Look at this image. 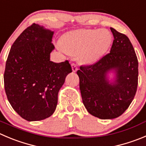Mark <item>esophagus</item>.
Listing matches in <instances>:
<instances>
[{"label": "esophagus", "mask_w": 146, "mask_h": 146, "mask_svg": "<svg viewBox=\"0 0 146 146\" xmlns=\"http://www.w3.org/2000/svg\"><path fill=\"white\" fill-rule=\"evenodd\" d=\"M72 71H73L74 72H77V65L75 63L72 64Z\"/></svg>", "instance_id": "34e87169"}]
</instances>
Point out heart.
<instances>
[{
    "label": "heart",
    "instance_id": "heart-1",
    "mask_svg": "<svg viewBox=\"0 0 146 146\" xmlns=\"http://www.w3.org/2000/svg\"><path fill=\"white\" fill-rule=\"evenodd\" d=\"M112 40V34L106 29H81L65 34L60 44L66 53L79 54L82 62L92 64L105 54Z\"/></svg>",
    "mask_w": 146,
    "mask_h": 146
}]
</instances>
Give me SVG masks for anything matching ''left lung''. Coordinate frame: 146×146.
<instances>
[{
    "instance_id": "obj_1",
    "label": "left lung",
    "mask_w": 146,
    "mask_h": 146,
    "mask_svg": "<svg viewBox=\"0 0 146 146\" xmlns=\"http://www.w3.org/2000/svg\"><path fill=\"white\" fill-rule=\"evenodd\" d=\"M110 30L114 36L110 52L77 72L84 107L92 115L104 120L116 118L128 108L138 80V58L131 42L125 34ZM112 70L116 79L110 83L107 73Z\"/></svg>"
}]
</instances>
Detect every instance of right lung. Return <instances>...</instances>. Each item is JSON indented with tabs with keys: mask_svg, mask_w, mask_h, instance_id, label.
Returning <instances> with one entry per match:
<instances>
[{
	"mask_svg": "<svg viewBox=\"0 0 146 146\" xmlns=\"http://www.w3.org/2000/svg\"><path fill=\"white\" fill-rule=\"evenodd\" d=\"M54 31L33 23L12 45L5 63L4 87L15 111L28 121H37L54 112L58 93L72 72L69 61H50L54 48Z\"/></svg>",
	"mask_w": 146,
	"mask_h": 146,
	"instance_id": "add662e5",
	"label": "right lung"
}]
</instances>
